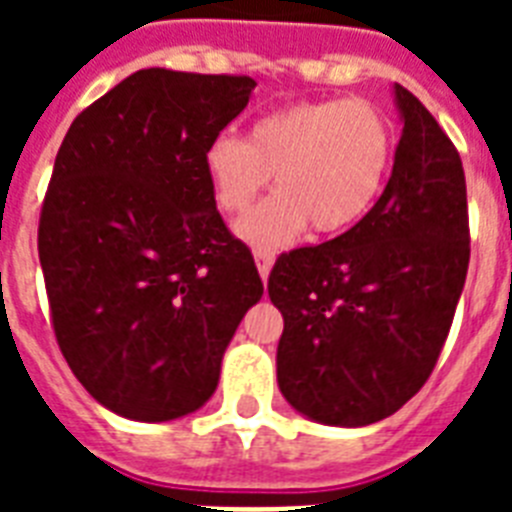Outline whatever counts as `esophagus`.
I'll use <instances>...</instances> for the list:
<instances>
[{
    "instance_id": "esophagus-1",
    "label": "esophagus",
    "mask_w": 512,
    "mask_h": 512,
    "mask_svg": "<svg viewBox=\"0 0 512 512\" xmlns=\"http://www.w3.org/2000/svg\"><path fill=\"white\" fill-rule=\"evenodd\" d=\"M273 260H276L273 252H268V249H255V263H257V271H260V279L263 281L268 279V273H271Z\"/></svg>"
}]
</instances>
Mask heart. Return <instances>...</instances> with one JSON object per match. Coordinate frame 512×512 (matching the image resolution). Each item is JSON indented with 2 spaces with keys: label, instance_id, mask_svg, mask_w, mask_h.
<instances>
[{
  "label": "heart",
  "instance_id": "obj_1",
  "mask_svg": "<svg viewBox=\"0 0 512 512\" xmlns=\"http://www.w3.org/2000/svg\"><path fill=\"white\" fill-rule=\"evenodd\" d=\"M393 156L396 130L377 103L329 98L257 119L247 140L217 135L204 148V172L228 215L244 212L276 175V196L236 223L247 244L273 249L308 223L324 236L361 223L385 191Z\"/></svg>",
  "mask_w": 512,
  "mask_h": 512
}]
</instances>
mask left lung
<instances>
[{
    "instance_id": "left-lung-1",
    "label": "left lung",
    "mask_w": 512,
    "mask_h": 512,
    "mask_svg": "<svg viewBox=\"0 0 512 512\" xmlns=\"http://www.w3.org/2000/svg\"><path fill=\"white\" fill-rule=\"evenodd\" d=\"M393 100L404 130L372 212L281 255L268 279L284 316L279 390L321 425L380 422L425 385L468 276L460 154L412 92L393 84Z\"/></svg>"
}]
</instances>
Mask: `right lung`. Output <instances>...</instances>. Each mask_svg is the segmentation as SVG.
Returning a JSON list of instances; mask_svg holds the SVG:
<instances>
[{
    "instance_id": "right-lung-1",
    "label": "right lung",
    "mask_w": 512,
    "mask_h": 512,
    "mask_svg": "<svg viewBox=\"0 0 512 512\" xmlns=\"http://www.w3.org/2000/svg\"><path fill=\"white\" fill-rule=\"evenodd\" d=\"M255 87L143 68L84 108L55 156L39 217L52 327L76 380L119 417L170 422L201 409L263 297L204 172V148Z\"/></svg>"
}]
</instances>
